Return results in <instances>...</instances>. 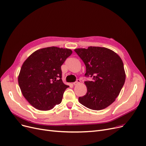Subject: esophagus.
<instances>
[{
  "label": "esophagus",
  "instance_id": "esophagus-1",
  "mask_svg": "<svg viewBox=\"0 0 146 146\" xmlns=\"http://www.w3.org/2000/svg\"><path fill=\"white\" fill-rule=\"evenodd\" d=\"M80 83V80L79 79H78L75 82H74L73 85H79Z\"/></svg>",
  "mask_w": 146,
  "mask_h": 146
}]
</instances>
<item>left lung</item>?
<instances>
[{
	"instance_id": "8db88e82",
	"label": "left lung",
	"mask_w": 146,
	"mask_h": 146,
	"mask_svg": "<svg viewBox=\"0 0 146 146\" xmlns=\"http://www.w3.org/2000/svg\"><path fill=\"white\" fill-rule=\"evenodd\" d=\"M74 51L86 66V76L92 81H85L87 92L79 98L80 104L88 109L100 110L111 104L124 85L126 74L123 63L113 50L98 46L78 48Z\"/></svg>"
}]
</instances>
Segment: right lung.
Returning <instances> with one entry per match:
<instances>
[{
    "label": "right lung",
    "mask_w": 146,
    "mask_h": 146,
    "mask_svg": "<svg viewBox=\"0 0 146 146\" xmlns=\"http://www.w3.org/2000/svg\"><path fill=\"white\" fill-rule=\"evenodd\" d=\"M72 54L67 48L55 46L38 49L23 64L18 81L28 102L39 110H49L61 103L69 86L62 80L61 66Z\"/></svg>",
    "instance_id": "1"
}]
</instances>
